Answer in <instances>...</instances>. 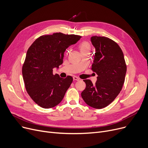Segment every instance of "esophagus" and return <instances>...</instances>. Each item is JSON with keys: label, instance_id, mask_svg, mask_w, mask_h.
I'll return each mask as SVG.
<instances>
[{"label": "esophagus", "instance_id": "1", "mask_svg": "<svg viewBox=\"0 0 148 148\" xmlns=\"http://www.w3.org/2000/svg\"><path fill=\"white\" fill-rule=\"evenodd\" d=\"M73 80H76V81H79L80 80V79L79 78V77H77L76 76H74L73 77Z\"/></svg>", "mask_w": 148, "mask_h": 148}]
</instances>
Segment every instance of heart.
I'll return each mask as SVG.
<instances>
[{
	"label": "heart",
	"mask_w": 148,
	"mask_h": 148,
	"mask_svg": "<svg viewBox=\"0 0 148 148\" xmlns=\"http://www.w3.org/2000/svg\"><path fill=\"white\" fill-rule=\"evenodd\" d=\"M79 49L81 53L90 50V45L87 41H82L79 44Z\"/></svg>",
	"instance_id": "b5f03b06"
}]
</instances>
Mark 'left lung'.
<instances>
[{"label": "left lung", "mask_w": 148, "mask_h": 148, "mask_svg": "<svg viewBox=\"0 0 148 148\" xmlns=\"http://www.w3.org/2000/svg\"><path fill=\"white\" fill-rule=\"evenodd\" d=\"M91 42L95 49L92 70L98 75L95 84L84 80L86 88L81 95L88 106L100 109L116 98L125 82L127 65L119 45L111 39L94 36Z\"/></svg>", "instance_id": "left-lung-1"}]
</instances>
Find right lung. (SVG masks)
Returning <instances> with one entry per match:
<instances>
[{"mask_svg": "<svg viewBox=\"0 0 148 148\" xmlns=\"http://www.w3.org/2000/svg\"><path fill=\"white\" fill-rule=\"evenodd\" d=\"M76 35L54 33L37 38L27 50L22 67L26 91L34 101L40 107H55L63 99L73 79H62L53 74L54 68L63 63L64 52L81 38Z\"/></svg>", "mask_w": 148, "mask_h": 148, "instance_id": "right-lung-1", "label": "right lung"}]
</instances>
